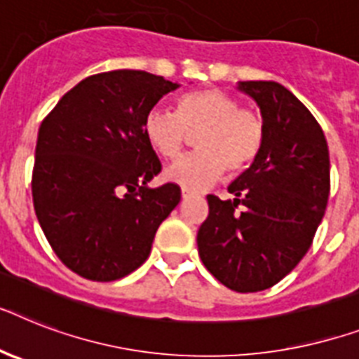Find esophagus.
<instances>
[{"mask_svg":"<svg viewBox=\"0 0 359 359\" xmlns=\"http://www.w3.org/2000/svg\"><path fill=\"white\" fill-rule=\"evenodd\" d=\"M188 197H191V191H188V189L182 188V199H188Z\"/></svg>","mask_w":359,"mask_h":359,"instance_id":"obj_1","label":"esophagus"}]
</instances>
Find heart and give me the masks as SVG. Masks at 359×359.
Here are the masks:
<instances>
[{"instance_id": "b5f03b06", "label": "heart", "mask_w": 359, "mask_h": 359, "mask_svg": "<svg viewBox=\"0 0 359 359\" xmlns=\"http://www.w3.org/2000/svg\"><path fill=\"white\" fill-rule=\"evenodd\" d=\"M199 133V153L171 165L165 177L188 191L214 186L225 175L240 177L250 170L265 144L262 114L217 88L184 92L175 99V114L153 109L144 118V136L164 160L179 158L189 136Z\"/></svg>"}]
</instances>
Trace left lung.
<instances>
[{
  "label": "left lung",
  "mask_w": 359,
  "mask_h": 359,
  "mask_svg": "<svg viewBox=\"0 0 359 359\" xmlns=\"http://www.w3.org/2000/svg\"><path fill=\"white\" fill-rule=\"evenodd\" d=\"M238 88L260 107L264 149L229 186L230 199L206 197L197 247L221 284L255 293L278 284L311 247L330 195V156L321 125L290 90L273 81Z\"/></svg>",
  "instance_id": "8db88e82"
}]
</instances>
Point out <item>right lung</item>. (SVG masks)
I'll use <instances>...</instances> for the list:
<instances>
[{
  "mask_svg": "<svg viewBox=\"0 0 359 359\" xmlns=\"http://www.w3.org/2000/svg\"><path fill=\"white\" fill-rule=\"evenodd\" d=\"M179 84L142 69L86 77L43 118L33 168L38 223L55 255L86 280L123 278L147 260L160 223L179 205L144 136L145 114Z\"/></svg>",
  "mask_w": 359,
  "mask_h": 359,
  "instance_id": "obj_1",
  "label": "right lung"
}]
</instances>
